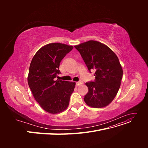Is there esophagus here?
<instances>
[{"mask_svg":"<svg viewBox=\"0 0 148 148\" xmlns=\"http://www.w3.org/2000/svg\"><path fill=\"white\" fill-rule=\"evenodd\" d=\"M83 84L82 82H76V86H79V85Z\"/></svg>","mask_w":148,"mask_h":148,"instance_id":"1","label":"esophagus"}]
</instances>
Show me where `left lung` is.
I'll list each match as a JSON object with an SVG mask.
<instances>
[{
  "mask_svg": "<svg viewBox=\"0 0 148 148\" xmlns=\"http://www.w3.org/2000/svg\"><path fill=\"white\" fill-rule=\"evenodd\" d=\"M75 47L89 72L95 71L94 82L86 83L88 92L84 96V102L95 108L107 106L117 95L123 76L117 56L109 47L96 41H89Z\"/></svg>",
  "mask_w": 148,
  "mask_h": 148,
  "instance_id": "left-lung-1",
  "label": "left lung"
}]
</instances>
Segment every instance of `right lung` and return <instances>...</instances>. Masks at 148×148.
<instances>
[{
  "label": "right lung",
  "mask_w": 148,
  "mask_h": 148,
  "mask_svg": "<svg viewBox=\"0 0 148 148\" xmlns=\"http://www.w3.org/2000/svg\"><path fill=\"white\" fill-rule=\"evenodd\" d=\"M73 48L61 43L48 44L36 53L30 64L29 87L40 106L50 114L65 110L74 91L75 82L55 79L60 73L61 60Z\"/></svg>",
  "instance_id": "1"
}]
</instances>
